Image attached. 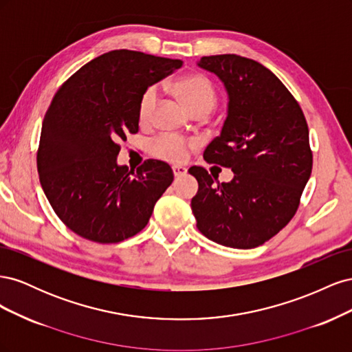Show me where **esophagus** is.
<instances>
[{
  "instance_id": "obj_1",
  "label": "esophagus",
  "mask_w": 352,
  "mask_h": 352,
  "mask_svg": "<svg viewBox=\"0 0 352 352\" xmlns=\"http://www.w3.org/2000/svg\"><path fill=\"white\" fill-rule=\"evenodd\" d=\"M173 168V175H175V177H180V176H185L186 175V167H184V166H173L172 167Z\"/></svg>"
}]
</instances>
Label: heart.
I'll use <instances>...</instances> for the list:
<instances>
[{
  "label": "heart",
  "mask_w": 352,
  "mask_h": 352,
  "mask_svg": "<svg viewBox=\"0 0 352 352\" xmlns=\"http://www.w3.org/2000/svg\"><path fill=\"white\" fill-rule=\"evenodd\" d=\"M167 91L176 101L192 116H207L217 102V91L212 82L201 73H188L167 85ZM158 97L155 88H148L140 101L138 117L141 124L153 120L157 110ZM151 151L155 157L167 162H182L186 157V142L175 136H162L153 144Z\"/></svg>",
  "instance_id": "b5f03b06"
}]
</instances>
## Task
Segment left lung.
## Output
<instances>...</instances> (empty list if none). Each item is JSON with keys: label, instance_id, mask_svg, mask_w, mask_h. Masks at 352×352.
I'll use <instances>...</instances> for the list:
<instances>
[{"label": "left lung", "instance_id": "1", "mask_svg": "<svg viewBox=\"0 0 352 352\" xmlns=\"http://www.w3.org/2000/svg\"><path fill=\"white\" fill-rule=\"evenodd\" d=\"M197 65L214 73L228 92L226 120L204 160L232 168L233 177L217 184L206 168L190 167L198 180L190 208L210 241L255 248L289 223L310 179L305 117L279 78L257 61L220 54Z\"/></svg>", "mask_w": 352, "mask_h": 352}]
</instances>
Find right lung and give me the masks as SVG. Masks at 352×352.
<instances>
[{
  "instance_id": "obj_1",
  "label": "right lung",
  "mask_w": 352,
  "mask_h": 352,
  "mask_svg": "<svg viewBox=\"0 0 352 352\" xmlns=\"http://www.w3.org/2000/svg\"><path fill=\"white\" fill-rule=\"evenodd\" d=\"M182 66L180 60L116 50L63 83L42 122L38 173L52 210L79 236L114 243L136 235L173 182V170L146 160L117 163L120 141L140 129L144 92Z\"/></svg>"
}]
</instances>
